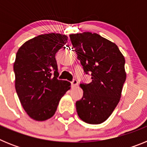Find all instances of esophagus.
Instances as JSON below:
<instances>
[{"instance_id": "34e87169", "label": "esophagus", "mask_w": 147, "mask_h": 147, "mask_svg": "<svg viewBox=\"0 0 147 147\" xmlns=\"http://www.w3.org/2000/svg\"><path fill=\"white\" fill-rule=\"evenodd\" d=\"M78 85V81L76 80H74L72 82H71V85H72L73 88L74 87H76Z\"/></svg>"}]
</instances>
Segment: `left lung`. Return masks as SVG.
Wrapping results in <instances>:
<instances>
[{
    "label": "left lung",
    "instance_id": "8db88e82",
    "mask_svg": "<svg viewBox=\"0 0 147 147\" xmlns=\"http://www.w3.org/2000/svg\"><path fill=\"white\" fill-rule=\"evenodd\" d=\"M72 45L92 82L80 84L83 97L76 103L79 117L85 123L99 124L107 120L120 101L126 80L125 59L114 42L96 33L70 34Z\"/></svg>",
    "mask_w": 147,
    "mask_h": 147
}]
</instances>
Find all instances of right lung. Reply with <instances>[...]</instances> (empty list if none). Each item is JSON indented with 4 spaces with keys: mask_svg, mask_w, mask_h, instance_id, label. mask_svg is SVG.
I'll use <instances>...</instances> for the list:
<instances>
[{
    "mask_svg": "<svg viewBox=\"0 0 147 147\" xmlns=\"http://www.w3.org/2000/svg\"><path fill=\"white\" fill-rule=\"evenodd\" d=\"M67 37L58 33L40 34L18 49L14 62L15 89L30 118L43 121L54 115L71 83L58 80L55 54L67 43Z\"/></svg>",
    "mask_w": 147,
    "mask_h": 147,
    "instance_id": "add662e5",
    "label": "right lung"
}]
</instances>
